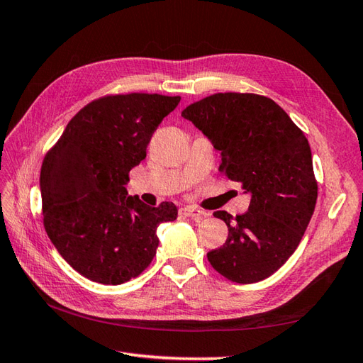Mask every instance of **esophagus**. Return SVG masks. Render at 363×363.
<instances>
[{"instance_id": "1", "label": "esophagus", "mask_w": 363, "mask_h": 363, "mask_svg": "<svg viewBox=\"0 0 363 363\" xmlns=\"http://www.w3.org/2000/svg\"><path fill=\"white\" fill-rule=\"evenodd\" d=\"M181 213L185 215V216H189V218H202V216H206V213L202 212V210H199L196 207H191V206L182 207L181 208Z\"/></svg>"}]
</instances>
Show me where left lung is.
Instances as JSON below:
<instances>
[{
	"label": "left lung",
	"instance_id": "left-lung-1",
	"mask_svg": "<svg viewBox=\"0 0 363 363\" xmlns=\"http://www.w3.org/2000/svg\"><path fill=\"white\" fill-rule=\"evenodd\" d=\"M220 150V172L250 195L246 213L215 212L229 229L207 258L227 280L250 284L280 269L314 213L317 181L305 134L272 99L218 92L182 111Z\"/></svg>",
	"mask_w": 363,
	"mask_h": 363
}]
</instances>
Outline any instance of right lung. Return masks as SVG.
<instances>
[{"label":"right lung","instance_id":"right-lung-1","mask_svg":"<svg viewBox=\"0 0 363 363\" xmlns=\"http://www.w3.org/2000/svg\"><path fill=\"white\" fill-rule=\"evenodd\" d=\"M181 97L106 96L88 104L48 151L40 173L43 223L66 263L88 280L122 284L156 255L157 227L174 221L173 202L150 207L128 196L130 170Z\"/></svg>","mask_w":363,"mask_h":363}]
</instances>
